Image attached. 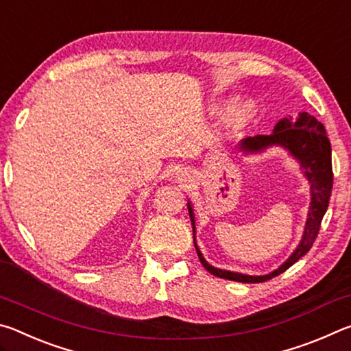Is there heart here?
Here are the masks:
<instances>
[{"instance_id":"b5f03b06","label":"heart","mask_w":351,"mask_h":351,"mask_svg":"<svg viewBox=\"0 0 351 351\" xmlns=\"http://www.w3.org/2000/svg\"><path fill=\"white\" fill-rule=\"evenodd\" d=\"M249 119V110L246 105H240L234 108V111L230 112V121H232L235 125H241V123H245Z\"/></svg>"}]
</instances>
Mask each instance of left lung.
Here are the masks:
<instances>
[{"label":"left lung","instance_id":"8db88e82","mask_svg":"<svg viewBox=\"0 0 351 351\" xmlns=\"http://www.w3.org/2000/svg\"><path fill=\"white\" fill-rule=\"evenodd\" d=\"M282 147L293 156L300 165V170L310 184V207H308L306 223L304 228V234L299 245L291 252L289 257L278 266L277 269L271 271L269 274L263 276H249L241 272L219 269L207 263L197 245V226H195V212L192 201L189 199L187 209L193 228V243L199 261L212 276H217L226 280H234L241 283H260L276 277L293 266L297 260L304 257L310 251L314 240L319 234L320 221L328 207L331 189H332V169H331V145L326 136L325 127L316 117L308 114V112H299L297 117H283L276 123L272 133L268 136H254V138L241 139L239 144V150L243 154H258L263 153L266 148Z\"/></svg>","mask_w":351,"mask_h":351}]
</instances>
